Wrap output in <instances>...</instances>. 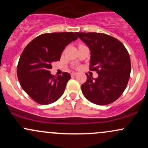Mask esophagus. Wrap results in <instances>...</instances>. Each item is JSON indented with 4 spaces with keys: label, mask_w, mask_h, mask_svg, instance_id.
I'll return each mask as SVG.
<instances>
[{
    "label": "esophagus",
    "mask_w": 148,
    "mask_h": 148,
    "mask_svg": "<svg viewBox=\"0 0 148 148\" xmlns=\"http://www.w3.org/2000/svg\"><path fill=\"white\" fill-rule=\"evenodd\" d=\"M77 74H78L77 72H72L71 73V75H72V76H75L77 75Z\"/></svg>",
    "instance_id": "34e87169"
}]
</instances>
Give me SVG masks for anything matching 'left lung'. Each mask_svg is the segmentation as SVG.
I'll list each match as a JSON object with an SVG mask.
<instances>
[{
	"label": "left lung",
	"mask_w": 148,
	"mask_h": 148,
	"mask_svg": "<svg viewBox=\"0 0 148 148\" xmlns=\"http://www.w3.org/2000/svg\"><path fill=\"white\" fill-rule=\"evenodd\" d=\"M90 50V69L98 77L87 76L81 86L88 100L98 105L114 102L126 88L131 72L129 53L121 42L104 33H76Z\"/></svg>",
	"instance_id": "obj_1"
}]
</instances>
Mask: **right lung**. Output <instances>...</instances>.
<instances>
[{
	"mask_svg": "<svg viewBox=\"0 0 148 148\" xmlns=\"http://www.w3.org/2000/svg\"><path fill=\"white\" fill-rule=\"evenodd\" d=\"M78 37L72 32L45 33L25 47L18 60L17 77L21 88L40 104L56 101L63 94L70 74H51L53 62L60 60L62 52Z\"/></svg>",
	"mask_w": 148,
	"mask_h": 148,
	"instance_id": "obj_1",
	"label": "right lung"
}]
</instances>
